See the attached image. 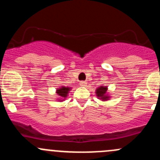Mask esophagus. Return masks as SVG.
Returning <instances> with one entry per match:
<instances>
[{
    "mask_svg": "<svg viewBox=\"0 0 160 160\" xmlns=\"http://www.w3.org/2000/svg\"><path fill=\"white\" fill-rule=\"evenodd\" d=\"M87 82L86 81H81V82H80V85L81 87H86L87 86Z\"/></svg>",
    "mask_w": 160,
    "mask_h": 160,
    "instance_id": "1",
    "label": "esophagus"
}]
</instances>
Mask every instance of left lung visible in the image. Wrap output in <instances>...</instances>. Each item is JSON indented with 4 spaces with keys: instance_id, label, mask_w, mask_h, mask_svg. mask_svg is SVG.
<instances>
[{
    "instance_id": "left-lung-1",
    "label": "left lung",
    "mask_w": 160,
    "mask_h": 160,
    "mask_svg": "<svg viewBox=\"0 0 160 160\" xmlns=\"http://www.w3.org/2000/svg\"><path fill=\"white\" fill-rule=\"evenodd\" d=\"M96 96L99 100L102 101H109L111 96L108 93V86H100L96 89Z\"/></svg>"
}]
</instances>
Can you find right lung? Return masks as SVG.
<instances>
[{
	"label": "right lung",
	"mask_w": 160,
	"mask_h": 160,
	"mask_svg": "<svg viewBox=\"0 0 160 160\" xmlns=\"http://www.w3.org/2000/svg\"><path fill=\"white\" fill-rule=\"evenodd\" d=\"M72 88L71 87H66V86H61L59 88H56V93L58 96V101L62 102L64 100H66L67 97L68 96L69 92L70 91Z\"/></svg>",
	"instance_id": "add662e5"
}]
</instances>
